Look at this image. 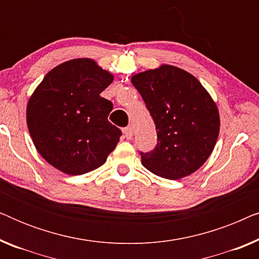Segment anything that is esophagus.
Here are the masks:
<instances>
[{
	"mask_svg": "<svg viewBox=\"0 0 259 259\" xmlns=\"http://www.w3.org/2000/svg\"><path fill=\"white\" fill-rule=\"evenodd\" d=\"M123 134H125L126 139L131 140L133 138V130L132 127H126V128H123Z\"/></svg>",
	"mask_w": 259,
	"mask_h": 259,
	"instance_id": "34e87169",
	"label": "esophagus"
}]
</instances>
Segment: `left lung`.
<instances>
[{"label": "left lung", "mask_w": 259, "mask_h": 259, "mask_svg": "<svg viewBox=\"0 0 259 259\" xmlns=\"http://www.w3.org/2000/svg\"><path fill=\"white\" fill-rule=\"evenodd\" d=\"M131 81L157 130L154 150L140 152L143 165L171 180L192 175L207 160L217 141V105L192 74L175 66L136 74Z\"/></svg>", "instance_id": "8db88e82"}]
</instances>
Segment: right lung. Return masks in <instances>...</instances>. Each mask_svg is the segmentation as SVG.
Listing matches in <instances>:
<instances>
[{
	"label": "right lung",
	"instance_id": "1",
	"mask_svg": "<svg viewBox=\"0 0 259 259\" xmlns=\"http://www.w3.org/2000/svg\"><path fill=\"white\" fill-rule=\"evenodd\" d=\"M113 75L91 59L53 68L27 106L31 140L46 161L70 176L100 167L121 131L108 121L113 104L100 97Z\"/></svg>",
	"mask_w": 259,
	"mask_h": 259
}]
</instances>
